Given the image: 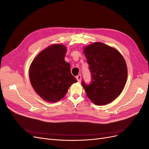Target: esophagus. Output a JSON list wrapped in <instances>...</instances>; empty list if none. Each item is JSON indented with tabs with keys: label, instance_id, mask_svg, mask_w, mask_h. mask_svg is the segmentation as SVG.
<instances>
[{
	"label": "esophagus",
	"instance_id": "1",
	"mask_svg": "<svg viewBox=\"0 0 149 149\" xmlns=\"http://www.w3.org/2000/svg\"><path fill=\"white\" fill-rule=\"evenodd\" d=\"M76 79H77L79 83H80L81 79V74H78L77 76H76Z\"/></svg>",
	"mask_w": 149,
	"mask_h": 149
}]
</instances>
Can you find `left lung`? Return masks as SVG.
Listing matches in <instances>:
<instances>
[{
    "mask_svg": "<svg viewBox=\"0 0 149 149\" xmlns=\"http://www.w3.org/2000/svg\"><path fill=\"white\" fill-rule=\"evenodd\" d=\"M91 72V82L83 86L89 99L96 105L110 103L123 91L127 78V68L123 56L117 49L100 42L84 49Z\"/></svg>",
    "mask_w": 149,
    "mask_h": 149,
    "instance_id": "obj_1",
    "label": "left lung"
}]
</instances>
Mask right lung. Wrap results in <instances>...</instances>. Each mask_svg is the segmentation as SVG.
I'll return each instance as SVG.
<instances>
[{"label":"right lung","instance_id":"obj_1","mask_svg":"<svg viewBox=\"0 0 149 149\" xmlns=\"http://www.w3.org/2000/svg\"><path fill=\"white\" fill-rule=\"evenodd\" d=\"M66 47L53 45L40 53L30 67L31 85L44 100L56 102L63 97L70 86L77 82L65 61Z\"/></svg>","mask_w":149,"mask_h":149}]
</instances>
